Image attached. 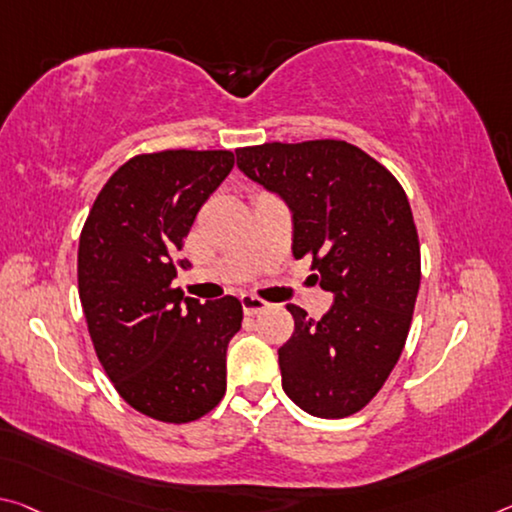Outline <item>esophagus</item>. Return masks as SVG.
<instances>
[{"label": "esophagus", "instance_id": "34e87169", "mask_svg": "<svg viewBox=\"0 0 512 512\" xmlns=\"http://www.w3.org/2000/svg\"><path fill=\"white\" fill-rule=\"evenodd\" d=\"M241 307H243V312H246V314H259V312H264L266 307H269V303H266V300H262L259 296L243 294L241 296Z\"/></svg>", "mask_w": 512, "mask_h": 512}]
</instances>
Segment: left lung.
Wrapping results in <instances>:
<instances>
[{"label": "left lung", "mask_w": 512, "mask_h": 512, "mask_svg": "<svg viewBox=\"0 0 512 512\" xmlns=\"http://www.w3.org/2000/svg\"><path fill=\"white\" fill-rule=\"evenodd\" d=\"M237 166L287 202L294 257L310 255L314 280L335 294L319 321L287 305L282 389L314 417L355 415L399 362L415 312L421 253L408 196L383 164L335 139L239 148Z\"/></svg>", "instance_id": "8db88e82"}]
</instances>
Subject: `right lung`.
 I'll return each mask as SVG.
<instances>
[{
  "label": "right lung",
  "instance_id": "right-lung-1",
  "mask_svg": "<svg viewBox=\"0 0 512 512\" xmlns=\"http://www.w3.org/2000/svg\"><path fill=\"white\" fill-rule=\"evenodd\" d=\"M232 166L230 150L136 154L97 193L79 237V298L97 360L134 410L166 424L205 417L225 396L241 303L200 305L173 278L189 266L177 250Z\"/></svg>",
  "mask_w": 512,
  "mask_h": 512
}]
</instances>
